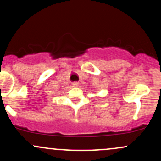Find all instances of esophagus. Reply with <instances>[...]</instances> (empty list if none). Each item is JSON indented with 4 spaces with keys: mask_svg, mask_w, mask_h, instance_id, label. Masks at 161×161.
<instances>
[{
    "mask_svg": "<svg viewBox=\"0 0 161 161\" xmlns=\"http://www.w3.org/2000/svg\"><path fill=\"white\" fill-rule=\"evenodd\" d=\"M72 85H73V87H78L79 86V83L78 82H74L72 83Z\"/></svg>",
    "mask_w": 161,
    "mask_h": 161,
    "instance_id": "1",
    "label": "esophagus"
}]
</instances>
